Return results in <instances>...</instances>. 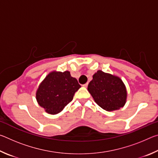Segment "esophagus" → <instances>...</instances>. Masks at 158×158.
Wrapping results in <instances>:
<instances>
[{
  "instance_id": "obj_1",
  "label": "esophagus",
  "mask_w": 158,
  "mask_h": 158,
  "mask_svg": "<svg viewBox=\"0 0 158 158\" xmlns=\"http://www.w3.org/2000/svg\"><path fill=\"white\" fill-rule=\"evenodd\" d=\"M88 85H89V83H85V84H84L83 85H84V87H87L88 86Z\"/></svg>"
}]
</instances>
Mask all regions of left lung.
<instances>
[{"label":"left lung","mask_w":158,"mask_h":158,"mask_svg":"<svg viewBox=\"0 0 158 158\" xmlns=\"http://www.w3.org/2000/svg\"><path fill=\"white\" fill-rule=\"evenodd\" d=\"M88 90L96 103L106 111H114L125 104L127 91L123 82L118 77L98 70L93 76Z\"/></svg>","instance_id":"8db88e82"}]
</instances>
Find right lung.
Here are the masks:
<instances>
[{
  "mask_svg": "<svg viewBox=\"0 0 158 158\" xmlns=\"http://www.w3.org/2000/svg\"><path fill=\"white\" fill-rule=\"evenodd\" d=\"M81 85L68 71L53 73L42 81L36 93L37 102L47 113L56 114L73 100Z\"/></svg>",
  "mask_w": 158,
  "mask_h": 158,
  "instance_id": "right-lung-1",
  "label": "right lung"
}]
</instances>
